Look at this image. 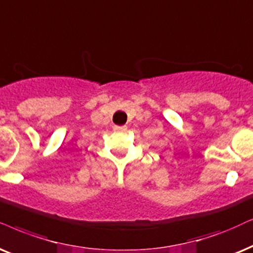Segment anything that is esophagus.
Returning a JSON list of instances; mask_svg holds the SVG:
<instances>
[{
    "label": "esophagus",
    "mask_w": 253,
    "mask_h": 253,
    "mask_svg": "<svg viewBox=\"0 0 253 253\" xmlns=\"http://www.w3.org/2000/svg\"><path fill=\"white\" fill-rule=\"evenodd\" d=\"M114 129L119 130V132H125V130L127 129V127L126 126H116L114 127Z\"/></svg>",
    "instance_id": "obj_1"
}]
</instances>
